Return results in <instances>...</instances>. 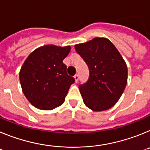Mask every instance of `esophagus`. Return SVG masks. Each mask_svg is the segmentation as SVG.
Masks as SVG:
<instances>
[{
	"label": "esophagus",
	"mask_w": 150,
	"mask_h": 150,
	"mask_svg": "<svg viewBox=\"0 0 150 150\" xmlns=\"http://www.w3.org/2000/svg\"><path fill=\"white\" fill-rule=\"evenodd\" d=\"M74 79H75V82H76V83H77L78 79H79V75H78V74H76V75L74 76Z\"/></svg>",
	"instance_id": "esophagus-1"
}]
</instances>
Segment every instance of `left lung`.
<instances>
[{
  "mask_svg": "<svg viewBox=\"0 0 150 150\" xmlns=\"http://www.w3.org/2000/svg\"><path fill=\"white\" fill-rule=\"evenodd\" d=\"M75 50L89 70L87 82L79 86L85 105L93 111L113 107L122 95L128 79V68L120 52L104 38L75 45Z\"/></svg>",
  "mask_w": 150,
  "mask_h": 150,
  "instance_id": "left-lung-1",
  "label": "left lung"
}]
</instances>
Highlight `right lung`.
Instances as JSON below:
<instances>
[{
    "instance_id": "add662e5",
    "label": "right lung",
    "mask_w": 150,
    "mask_h": 150,
    "mask_svg": "<svg viewBox=\"0 0 150 150\" xmlns=\"http://www.w3.org/2000/svg\"><path fill=\"white\" fill-rule=\"evenodd\" d=\"M71 46L46 45L36 49L21 67L19 80L26 98L40 110H51L64 102L70 86L75 82L67 74L63 60Z\"/></svg>"
}]
</instances>
